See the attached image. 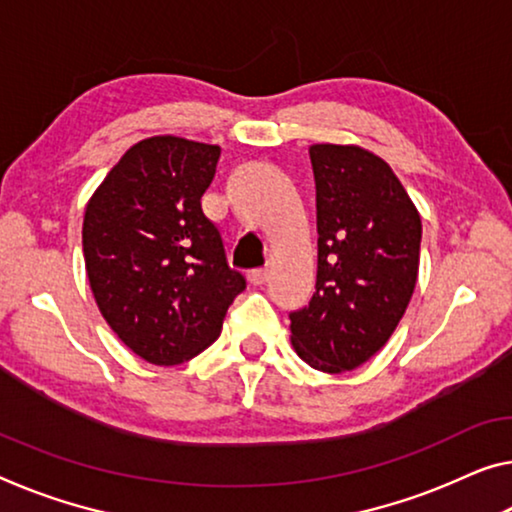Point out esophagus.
I'll list each match as a JSON object with an SVG mask.
<instances>
[{
	"label": "esophagus",
	"mask_w": 512,
	"mask_h": 512,
	"mask_svg": "<svg viewBox=\"0 0 512 512\" xmlns=\"http://www.w3.org/2000/svg\"><path fill=\"white\" fill-rule=\"evenodd\" d=\"M247 277H249L251 283H254V286H263V283L267 281V277H270V272H267L265 267H261V270H251Z\"/></svg>",
	"instance_id": "obj_1"
}]
</instances>
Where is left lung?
Listing matches in <instances>:
<instances>
[{
	"label": "left lung",
	"mask_w": 512,
	"mask_h": 512,
	"mask_svg": "<svg viewBox=\"0 0 512 512\" xmlns=\"http://www.w3.org/2000/svg\"><path fill=\"white\" fill-rule=\"evenodd\" d=\"M318 277L290 313V343L322 373L355 371L384 348L419 277V210L382 157L355 144H313Z\"/></svg>",
	"instance_id": "left-lung-1"
}]
</instances>
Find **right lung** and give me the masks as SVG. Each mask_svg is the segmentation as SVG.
<instances>
[{"label":"right lung","instance_id":"obj_1","mask_svg":"<svg viewBox=\"0 0 512 512\" xmlns=\"http://www.w3.org/2000/svg\"><path fill=\"white\" fill-rule=\"evenodd\" d=\"M219 153L174 135L141 139L86 203L91 293L114 334L148 364H183L215 343L247 286L201 210Z\"/></svg>","mask_w":512,"mask_h":512}]
</instances>
